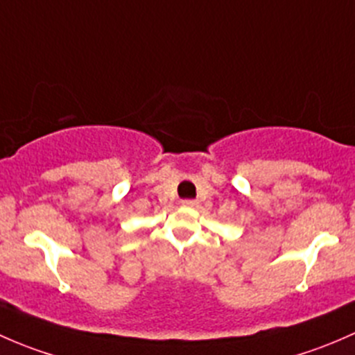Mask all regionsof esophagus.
Listing matches in <instances>:
<instances>
[{
    "label": "esophagus",
    "instance_id": "34e87169",
    "mask_svg": "<svg viewBox=\"0 0 355 355\" xmlns=\"http://www.w3.org/2000/svg\"><path fill=\"white\" fill-rule=\"evenodd\" d=\"M182 207H188V208H196L198 207V202L196 200H182Z\"/></svg>",
    "mask_w": 355,
    "mask_h": 355
}]
</instances>
